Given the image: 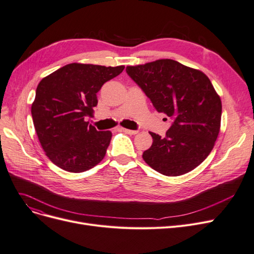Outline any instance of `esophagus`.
Here are the masks:
<instances>
[{
	"label": "esophagus",
	"instance_id": "34e87169",
	"mask_svg": "<svg viewBox=\"0 0 254 254\" xmlns=\"http://www.w3.org/2000/svg\"><path fill=\"white\" fill-rule=\"evenodd\" d=\"M120 129L125 131V133L128 134V135H136L138 134V130H134V129H128V128H125V127H120Z\"/></svg>",
	"mask_w": 254,
	"mask_h": 254
}]
</instances>
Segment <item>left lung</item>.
Instances as JSON below:
<instances>
[{
  "mask_svg": "<svg viewBox=\"0 0 254 254\" xmlns=\"http://www.w3.org/2000/svg\"><path fill=\"white\" fill-rule=\"evenodd\" d=\"M127 72L157 111L173 119L164 138L149 131L152 145L143 160L167 176L195 169L212 151L221 125L222 104L211 81L171 59L127 66Z\"/></svg>",
  "mask_w": 254,
  "mask_h": 254,
  "instance_id": "1",
  "label": "left lung"
}]
</instances>
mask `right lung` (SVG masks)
<instances>
[{"instance_id":"right-lung-1","label":"right lung","mask_w":254,"mask_h":254,"mask_svg":"<svg viewBox=\"0 0 254 254\" xmlns=\"http://www.w3.org/2000/svg\"><path fill=\"white\" fill-rule=\"evenodd\" d=\"M125 69L70 63L43 78L31 107L38 140L47 157L68 172L93 168L106 154L112 138L86 121L97 105L102 86Z\"/></svg>"}]
</instances>
